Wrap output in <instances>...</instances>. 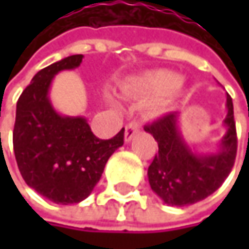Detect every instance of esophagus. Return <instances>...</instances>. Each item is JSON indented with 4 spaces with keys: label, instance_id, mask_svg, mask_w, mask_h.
<instances>
[{
    "label": "esophagus",
    "instance_id": "obj_1",
    "mask_svg": "<svg viewBox=\"0 0 249 249\" xmlns=\"http://www.w3.org/2000/svg\"><path fill=\"white\" fill-rule=\"evenodd\" d=\"M138 128H140V124L137 121H132V123H129V124L125 126V142H129L132 140V137L135 135V132L138 131Z\"/></svg>",
    "mask_w": 249,
    "mask_h": 249
}]
</instances>
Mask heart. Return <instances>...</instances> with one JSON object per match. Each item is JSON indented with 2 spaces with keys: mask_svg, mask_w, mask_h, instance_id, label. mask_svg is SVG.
Segmentation results:
<instances>
[{
  "mask_svg": "<svg viewBox=\"0 0 249 249\" xmlns=\"http://www.w3.org/2000/svg\"><path fill=\"white\" fill-rule=\"evenodd\" d=\"M181 82V77L172 71L159 69L148 72L140 79L134 80L128 90L132 93H141L145 96H161L176 89ZM169 105V101L161 102V108H166Z\"/></svg>",
  "mask_w": 249,
  "mask_h": 249,
  "instance_id": "1",
  "label": "heart"
}]
</instances>
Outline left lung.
<instances>
[{"label":"left lung","mask_w":249,"mask_h":249,"mask_svg":"<svg viewBox=\"0 0 249 249\" xmlns=\"http://www.w3.org/2000/svg\"><path fill=\"white\" fill-rule=\"evenodd\" d=\"M226 134L219 150L211 154H196L189 148L177 126V112L166 114L144 126L159 144V154L148 167V183L164 203L193 205L218 190L229 176L238 147L233 104L229 95H226Z\"/></svg>","instance_id":"left-lung-1"}]
</instances>
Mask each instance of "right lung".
I'll return each instance as SVG.
<instances>
[{"label": "right lung", "mask_w": 249, "mask_h": 249, "mask_svg": "<svg viewBox=\"0 0 249 249\" xmlns=\"http://www.w3.org/2000/svg\"><path fill=\"white\" fill-rule=\"evenodd\" d=\"M82 57L73 54L37 72L17 101L13 145L18 170L31 189L60 205L86 199L124 144V128L101 140L83 117H63L50 104L54 75L77 68Z\"/></svg>", "instance_id": "add662e5"}]
</instances>
